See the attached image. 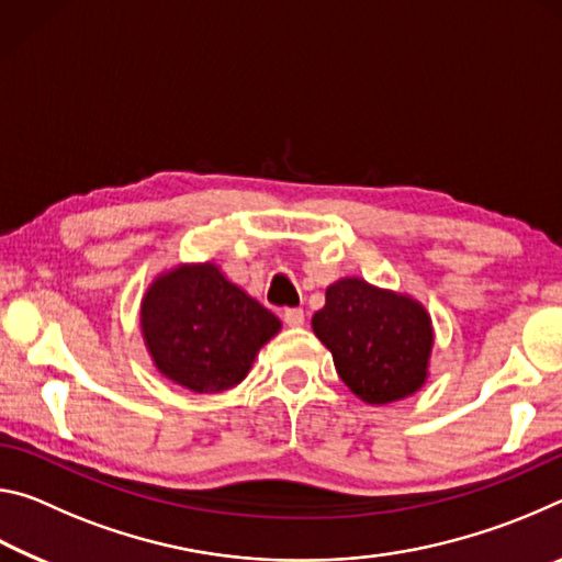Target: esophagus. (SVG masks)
Segmentation results:
<instances>
[{
  "label": "esophagus",
  "mask_w": 562,
  "mask_h": 562,
  "mask_svg": "<svg viewBox=\"0 0 562 562\" xmlns=\"http://www.w3.org/2000/svg\"><path fill=\"white\" fill-rule=\"evenodd\" d=\"M284 322H288L290 327H302L304 325V310L300 307H292V310H284Z\"/></svg>",
  "instance_id": "34e87169"
}]
</instances>
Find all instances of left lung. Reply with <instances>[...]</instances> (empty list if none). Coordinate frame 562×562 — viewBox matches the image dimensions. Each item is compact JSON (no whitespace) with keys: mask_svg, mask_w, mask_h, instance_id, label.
Returning a JSON list of instances; mask_svg holds the SVG:
<instances>
[{"mask_svg":"<svg viewBox=\"0 0 562 562\" xmlns=\"http://www.w3.org/2000/svg\"><path fill=\"white\" fill-rule=\"evenodd\" d=\"M312 329L331 351L341 382L361 402H398L418 392L429 376L431 317L408 294L341 278L327 288Z\"/></svg>","mask_w":562,"mask_h":562,"instance_id":"obj_1","label":"left lung"}]
</instances>
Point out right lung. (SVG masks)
I'll use <instances>...</instances> for the list:
<instances>
[{"mask_svg":"<svg viewBox=\"0 0 562 562\" xmlns=\"http://www.w3.org/2000/svg\"><path fill=\"white\" fill-rule=\"evenodd\" d=\"M280 319L215 262L178 265L150 282L140 331L160 374L198 394L240 384Z\"/></svg>","mask_w":562,"mask_h":562,"instance_id":"obj_1","label":"right lung"}]
</instances>
